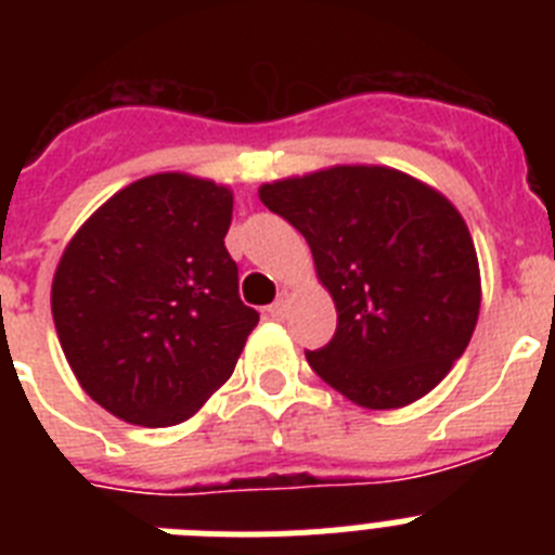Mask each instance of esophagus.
<instances>
[{
  "label": "esophagus",
  "mask_w": 555,
  "mask_h": 555,
  "mask_svg": "<svg viewBox=\"0 0 555 555\" xmlns=\"http://www.w3.org/2000/svg\"><path fill=\"white\" fill-rule=\"evenodd\" d=\"M286 311H288V294L283 292L281 297L269 306V317H272V320H286Z\"/></svg>",
  "instance_id": "esophagus-1"
}]
</instances>
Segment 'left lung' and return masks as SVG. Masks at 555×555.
Returning <instances> with one entry per match:
<instances>
[{"mask_svg": "<svg viewBox=\"0 0 555 555\" xmlns=\"http://www.w3.org/2000/svg\"><path fill=\"white\" fill-rule=\"evenodd\" d=\"M258 194L306 235L336 302L333 338L306 350L311 370L364 409L428 395L478 322V255L459 210L386 166H333Z\"/></svg>", "mask_w": 555, "mask_h": 555, "instance_id": "1", "label": "left lung"}]
</instances>
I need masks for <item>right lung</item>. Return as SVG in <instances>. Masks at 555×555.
<instances>
[{"label":"right lung","mask_w":555,"mask_h":555,"mask_svg":"<svg viewBox=\"0 0 555 555\" xmlns=\"http://www.w3.org/2000/svg\"><path fill=\"white\" fill-rule=\"evenodd\" d=\"M233 194L152 175L113 194L68 242L52 317L91 400L125 423L189 420L233 375L258 311L224 247Z\"/></svg>","instance_id":"1"}]
</instances>
